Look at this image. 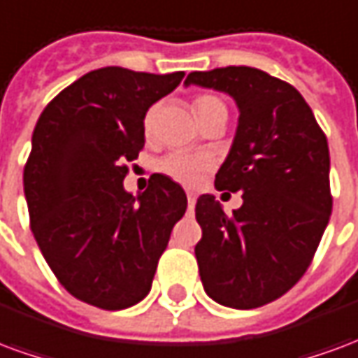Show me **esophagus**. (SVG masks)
<instances>
[{"label":"esophagus","mask_w":358,"mask_h":358,"mask_svg":"<svg viewBox=\"0 0 358 358\" xmlns=\"http://www.w3.org/2000/svg\"><path fill=\"white\" fill-rule=\"evenodd\" d=\"M187 205H189V209L195 205V195L192 192H187Z\"/></svg>","instance_id":"obj_1"}]
</instances>
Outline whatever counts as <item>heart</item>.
I'll list each match as a JSON object with an SVG mask.
<instances>
[{
    "mask_svg": "<svg viewBox=\"0 0 358 358\" xmlns=\"http://www.w3.org/2000/svg\"><path fill=\"white\" fill-rule=\"evenodd\" d=\"M220 109H226L224 103L220 101L215 95H197L194 99V113L197 120L209 117L213 113H217ZM151 122H153V109L149 110L145 118H143V128L145 132L151 130ZM210 166L209 159L201 155H192V153H184V151H172L166 157L161 159L159 169L163 174L171 176L172 180H176L180 184L186 186H194L197 184V180L201 178V174Z\"/></svg>",
    "mask_w": 358,
    "mask_h": 358,
    "instance_id": "b5f03b06",
    "label": "heart"
}]
</instances>
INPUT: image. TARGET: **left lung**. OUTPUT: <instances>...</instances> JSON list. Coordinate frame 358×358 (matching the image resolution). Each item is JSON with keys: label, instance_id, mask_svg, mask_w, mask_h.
<instances>
[{"label": "left lung", "instance_id": "1", "mask_svg": "<svg viewBox=\"0 0 358 358\" xmlns=\"http://www.w3.org/2000/svg\"><path fill=\"white\" fill-rule=\"evenodd\" d=\"M184 84L224 92L240 110L215 187L243 192V205L230 217L215 195L195 205L203 287L224 307H263L299 282L328 226V141L303 95L264 71H195Z\"/></svg>", "mask_w": 358, "mask_h": 358}]
</instances>
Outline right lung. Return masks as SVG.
I'll use <instances>...</instances> for the list:
<instances>
[{
  "instance_id": "1",
  "label": "right lung",
  "mask_w": 358,
  "mask_h": 358,
  "mask_svg": "<svg viewBox=\"0 0 358 358\" xmlns=\"http://www.w3.org/2000/svg\"><path fill=\"white\" fill-rule=\"evenodd\" d=\"M184 73L105 66L73 82L43 109L24 166V197L38 248L61 285L105 310L140 303L187 197L153 174L140 195L124 189L145 143L143 118Z\"/></svg>"
}]
</instances>
